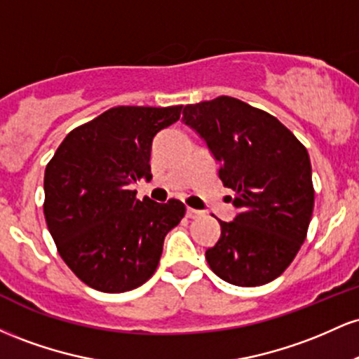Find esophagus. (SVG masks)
<instances>
[{
	"label": "esophagus",
	"mask_w": 359,
	"mask_h": 359,
	"mask_svg": "<svg viewBox=\"0 0 359 359\" xmlns=\"http://www.w3.org/2000/svg\"><path fill=\"white\" fill-rule=\"evenodd\" d=\"M201 214H203V211H197V209H194V208L185 209V216L187 217H197V216H201Z\"/></svg>",
	"instance_id": "34e87169"
}]
</instances>
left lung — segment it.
Listing matches in <instances>:
<instances>
[{"label": "left lung", "instance_id": "8db88e82", "mask_svg": "<svg viewBox=\"0 0 359 359\" xmlns=\"http://www.w3.org/2000/svg\"><path fill=\"white\" fill-rule=\"evenodd\" d=\"M182 121L219 162L238 214L219 221L221 236L205 259L217 277L257 287L283 273L306 240L314 209L306 147L277 118L236 97L187 104Z\"/></svg>", "mask_w": 359, "mask_h": 359}]
</instances>
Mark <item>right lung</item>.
I'll return each mask as SVG.
<instances>
[{"mask_svg": "<svg viewBox=\"0 0 359 359\" xmlns=\"http://www.w3.org/2000/svg\"><path fill=\"white\" fill-rule=\"evenodd\" d=\"M182 106H118L72 130L45 168L43 214L59 255L86 285L119 294L155 273L163 240L185 214L130 185L150 180L155 135Z\"/></svg>", "mask_w": 359, "mask_h": 359, "instance_id": "obj_1", "label": "right lung"}]
</instances>
